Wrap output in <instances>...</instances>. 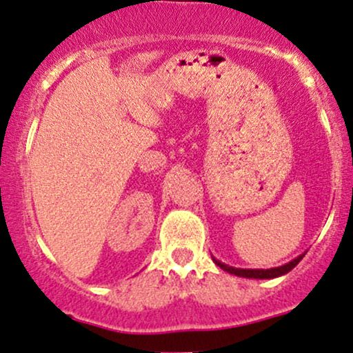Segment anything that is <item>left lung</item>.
<instances>
[{
  "label": "left lung",
  "mask_w": 353,
  "mask_h": 353,
  "mask_svg": "<svg viewBox=\"0 0 353 353\" xmlns=\"http://www.w3.org/2000/svg\"><path fill=\"white\" fill-rule=\"evenodd\" d=\"M303 256L304 254H301V256L296 258V260L290 261L288 265H283V266H279V268H271V270H240V268H232V266H228V265H223V263H220L217 260H214V261L217 263V266H220L223 271H228V273H232V274L243 276V278L268 279V278H278V276L290 273V271L294 268V266L298 265L301 260H303Z\"/></svg>",
  "instance_id": "obj_1"
}]
</instances>
